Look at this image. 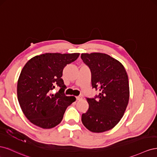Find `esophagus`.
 <instances>
[{"instance_id": "34e87169", "label": "esophagus", "mask_w": 157, "mask_h": 157, "mask_svg": "<svg viewBox=\"0 0 157 157\" xmlns=\"http://www.w3.org/2000/svg\"><path fill=\"white\" fill-rule=\"evenodd\" d=\"M76 99H77V101H78V100H81L82 98L81 96H77V97H76Z\"/></svg>"}]
</instances>
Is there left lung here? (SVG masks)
Instances as JSON below:
<instances>
[{
  "instance_id": "8db88e82",
  "label": "left lung",
  "mask_w": 157,
  "mask_h": 157,
  "mask_svg": "<svg viewBox=\"0 0 157 157\" xmlns=\"http://www.w3.org/2000/svg\"><path fill=\"white\" fill-rule=\"evenodd\" d=\"M81 58L91 71L93 88L98 86L100 92L95 98H86L89 109L82 115V122L92 132L108 131L121 120L129 101L126 69L119 61L106 54L82 53Z\"/></svg>"
}]
</instances>
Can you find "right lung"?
<instances>
[{
  "label": "right lung",
  "instance_id": "1",
  "mask_svg": "<svg viewBox=\"0 0 157 157\" xmlns=\"http://www.w3.org/2000/svg\"><path fill=\"white\" fill-rule=\"evenodd\" d=\"M79 55L46 53L33 57L24 65L17 80V95L23 114L32 124L50 129L62 121L66 109L76 100L64 94L63 69ZM56 86L60 90L52 94Z\"/></svg>",
  "mask_w": 157,
  "mask_h": 157
}]
</instances>
